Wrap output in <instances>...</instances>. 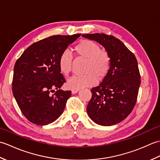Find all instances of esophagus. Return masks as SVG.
Segmentation results:
<instances>
[{"mask_svg":"<svg viewBox=\"0 0 160 160\" xmlns=\"http://www.w3.org/2000/svg\"><path fill=\"white\" fill-rule=\"evenodd\" d=\"M79 91H80V89H71V92H72V93H78Z\"/></svg>","mask_w":160,"mask_h":160,"instance_id":"34e87169","label":"esophagus"}]
</instances>
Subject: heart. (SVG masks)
<instances>
[{
    "label": "heart",
    "instance_id": "1",
    "mask_svg": "<svg viewBox=\"0 0 160 160\" xmlns=\"http://www.w3.org/2000/svg\"><path fill=\"white\" fill-rule=\"evenodd\" d=\"M76 56L86 60L81 76H74L68 80L67 86L71 89L93 86L97 81L107 77L111 67V56L107 50L101 49L100 45L90 40H83L73 47ZM73 57L68 50L61 53L58 59L60 71L68 76L72 70Z\"/></svg>",
    "mask_w": 160,
    "mask_h": 160
}]
</instances>
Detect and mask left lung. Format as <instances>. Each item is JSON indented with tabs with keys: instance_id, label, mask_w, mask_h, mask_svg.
I'll return each mask as SVG.
<instances>
[{
	"instance_id": "left-lung-1",
	"label": "left lung",
	"mask_w": 160,
	"mask_h": 160,
	"mask_svg": "<svg viewBox=\"0 0 160 160\" xmlns=\"http://www.w3.org/2000/svg\"><path fill=\"white\" fill-rule=\"evenodd\" d=\"M102 45L111 56L109 73L92 93L87 112L95 123L111 126L124 120L136 104L141 77L136 58L121 40L104 33L83 34Z\"/></svg>"
}]
</instances>
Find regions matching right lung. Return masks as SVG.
<instances>
[{"label": "right lung", "mask_w": 160, "mask_h": 160, "mask_svg": "<svg viewBox=\"0 0 160 160\" xmlns=\"http://www.w3.org/2000/svg\"><path fill=\"white\" fill-rule=\"evenodd\" d=\"M80 35H55L40 40L26 49L16 60L13 95L29 122L47 125L63 113L71 91L60 89L66 80L60 71L58 59Z\"/></svg>", "instance_id": "obj_1"}]
</instances>
